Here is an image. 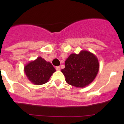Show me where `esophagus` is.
Listing matches in <instances>:
<instances>
[{"label":"esophagus","mask_w":124,"mask_h":124,"mask_svg":"<svg viewBox=\"0 0 124 124\" xmlns=\"http://www.w3.org/2000/svg\"><path fill=\"white\" fill-rule=\"evenodd\" d=\"M56 70H57V71H60V70H61V67H56Z\"/></svg>","instance_id":"obj_1"}]
</instances>
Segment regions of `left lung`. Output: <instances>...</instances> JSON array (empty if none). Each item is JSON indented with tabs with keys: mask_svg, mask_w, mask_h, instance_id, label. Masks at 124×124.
<instances>
[{
	"mask_svg": "<svg viewBox=\"0 0 124 124\" xmlns=\"http://www.w3.org/2000/svg\"><path fill=\"white\" fill-rule=\"evenodd\" d=\"M65 68L61 72L68 84L76 87H85L95 78L100 68L97 56L87 50L78 54L72 53L65 62Z\"/></svg>",
	"mask_w": 124,
	"mask_h": 124,
	"instance_id": "left-lung-1",
	"label": "left lung"
}]
</instances>
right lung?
<instances>
[{
  "mask_svg": "<svg viewBox=\"0 0 124 124\" xmlns=\"http://www.w3.org/2000/svg\"><path fill=\"white\" fill-rule=\"evenodd\" d=\"M56 70L49 62L38 57L29 62L24 67V72L29 80L35 85L46 83Z\"/></svg>",
  "mask_w": 124,
  "mask_h": 124,
  "instance_id": "1",
  "label": "right lung"
}]
</instances>
